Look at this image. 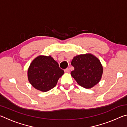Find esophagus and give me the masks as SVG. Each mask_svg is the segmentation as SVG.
<instances>
[{
	"label": "esophagus",
	"mask_w": 127,
	"mask_h": 127,
	"mask_svg": "<svg viewBox=\"0 0 127 127\" xmlns=\"http://www.w3.org/2000/svg\"><path fill=\"white\" fill-rule=\"evenodd\" d=\"M69 68H66L65 70H64V72H65V73H68L69 72Z\"/></svg>",
	"instance_id": "1"
}]
</instances>
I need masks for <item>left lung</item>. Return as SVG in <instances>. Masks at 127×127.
I'll return each instance as SVG.
<instances>
[{"label":"left lung","mask_w":127,"mask_h":127,"mask_svg":"<svg viewBox=\"0 0 127 127\" xmlns=\"http://www.w3.org/2000/svg\"><path fill=\"white\" fill-rule=\"evenodd\" d=\"M71 64L74 69L70 73L77 83L85 89H91L100 81L103 67L97 57L90 53L76 55Z\"/></svg>","instance_id":"obj_1"}]
</instances>
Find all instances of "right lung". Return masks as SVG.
I'll list each match as a JSON object with an SVG mask.
<instances>
[{
  "instance_id": "obj_1",
  "label": "right lung",
  "mask_w": 127,
  "mask_h": 127,
  "mask_svg": "<svg viewBox=\"0 0 127 127\" xmlns=\"http://www.w3.org/2000/svg\"><path fill=\"white\" fill-rule=\"evenodd\" d=\"M64 73L51 56L38 55L30 64L27 70L29 82L36 90L48 91L57 84Z\"/></svg>"
}]
</instances>
